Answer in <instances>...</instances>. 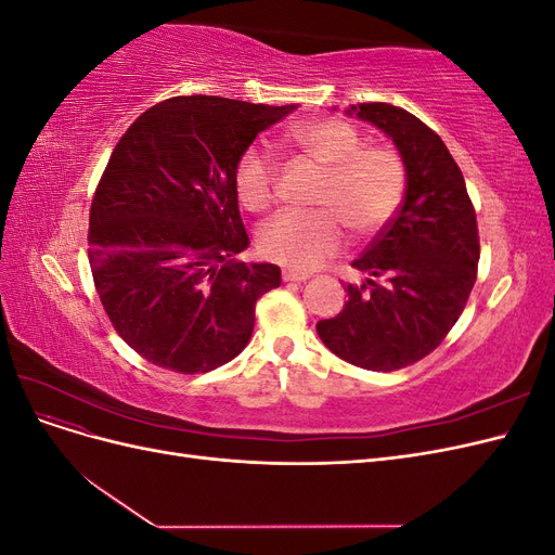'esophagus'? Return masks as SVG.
<instances>
[{
  "label": "esophagus",
  "instance_id": "34e87169",
  "mask_svg": "<svg viewBox=\"0 0 555 555\" xmlns=\"http://www.w3.org/2000/svg\"><path fill=\"white\" fill-rule=\"evenodd\" d=\"M282 280L284 282H306V280H310V275L308 273H296V271H284Z\"/></svg>",
  "mask_w": 555,
  "mask_h": 555
}]
</instances>
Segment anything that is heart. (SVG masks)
I'll return each instance as SVG.
<instances>
[{
	"instance_id": "b5f03b06",
	"label": "heart",
	"mask_w": 555,
	"mask_h": 555,
	"mask_svg": "<svg viewBox=\"0 0 555 555\" xmlns=\"http://www.w3.org/2000/svg\"><path fill=\"white\" fill-rule=\"evenodd\" d=\"M282 143L324 169L312 206L287 210L259 233L261 255L294 271H312L345 245L343 224L357 238L375 236L393 220L405 196V166L391 147L365 145L363 133L338 117H317L292 125ZM236 194L251 212L275 201L278 166L266 150L251 145L238 157Z\"/></svg>"
}]
</instances>
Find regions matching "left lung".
Segmentation results:
<instances>
[{
    "label": "left lung",
    "instance_id": "1",
    "mask_svg": "<svg viewBox=\"0 0 555 555\" xmlns=\"http://www.w3.org/2000/svg\"><path fill=\"white\" fill-rule=\"evenodd\" d=\"M347 115L393 141L405 201L351 263L363 282L347 284L345 308L317 322V333L343 361L391 373L428 357L459 322L477 280V217L459 164L418 117L382 102L349 106Z\"/></svg>",
    "mask_w": 555,
    "mask_h": 555
}]
</instances>
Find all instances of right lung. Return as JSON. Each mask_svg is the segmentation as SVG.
Returning a JSON list of instances; mask_svg holds the SVG:
<instances>
[{
  "label": "right lung",
  "mask_w": 555,
  "mask_h": 555,
  "mask_svg": "<svg viewBox=\"0 0 555 555\" xmlns=\"http://www.w3.org/2000/svg\"><path fill=\"white\" fill-rule=\"evenodd\" d=\"M222 96H173L115 145L90 208V266L120 338L143 359L194 375L236 359L257 300L282 275L245 263L238 157L296 111Z\"/></svg>",
  "instance_id": "add662e5"
}]
</instances>
